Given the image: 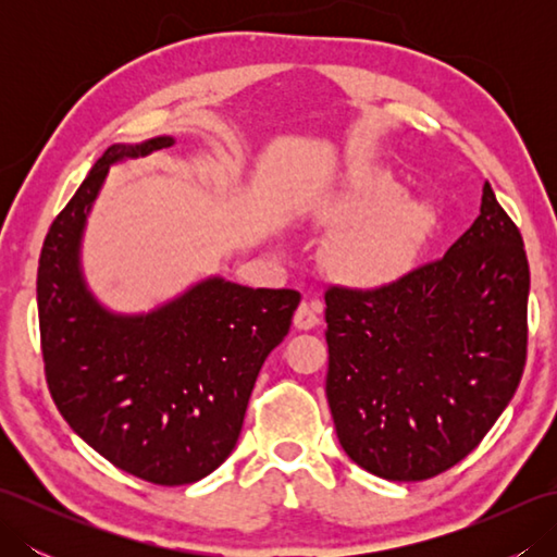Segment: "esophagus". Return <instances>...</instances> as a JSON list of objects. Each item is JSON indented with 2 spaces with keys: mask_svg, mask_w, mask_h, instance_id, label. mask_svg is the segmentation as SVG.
Segmentation results:
<instances>
[{
  "mask_svg": "<svg viewBox=\"0 0 557 557\" xmlns=\"http://www.w3.org/2000/svg\"><path fill=\"white\" fill-rule=\"evenodd\" d=\"M318 323H321V304H313V301L311 304L309 301L299 304L297 313H294V327L311 330Z\"/></svg>",
  "mask_w": 557,
  "mask_h": 557,
  "instance_id": "1",
  "label": "esophagus"
}]
</instances>
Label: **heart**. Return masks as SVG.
I'll list each match as a JSON object with an SVG mask.
<instances>
[{
	"label": "heart",
	"instance_id": "obj_1",
	"mask_svg": "<svg viewBox=\"0 0 557 557\" xmlns=\"http://www.w3.org/2000/svg\"><path fill=\"white\" fill-rule=\"evenodd\" d=\"M313 218L337 230L327 246V268L357 289H381L405 277L437 224L433 206L405 196V186L385 172L354 176L323 194Z\"/></svg>",
	"mask_w": 557,
	"mask_h": 557
}]
</instances>
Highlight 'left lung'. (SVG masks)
<instances>
[{"label": "left lung", "mask_w": 557, "mask_h": 557, "mask_svg": "<svg viewBox=\"0 0 557 557\" xmlns=\"http://www.w3.org/2000/svg\"><path fill=\"white\" fill-rule=\"evenodd\" d=\"M522 234L483 184L474 224L393 285L325 292V395L339 445L387 481L443 474L510 405L527 361Z\"/></svg>", "instance_id": "left-lung-1"}]
</instances>
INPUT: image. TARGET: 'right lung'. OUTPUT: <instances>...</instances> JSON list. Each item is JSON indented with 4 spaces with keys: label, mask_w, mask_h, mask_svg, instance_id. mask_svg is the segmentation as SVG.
I'll list each match as a JSON object with an SVG mask.
<instances>
[{
    "label": "right lung",
    "mask_w": 557,
    "mask_h": 557,
    "mask_svg": "<svg viewBox=\"0 0 557 557\" xmlns=\"http://www.w3.org/2000/svg\"><path fill=\"white\" fill-rule=\"evenodd\" d=\"M172 136L114 144L59 212L38 265L45 375L64 421L126 474L184 486L239 441L260 366L289 333L301 294L212 275L148 313L90 292L81 246L110 168L172 148Z\"/></svg>",
    "instance_id": "obj_1"
}]
</instances>
